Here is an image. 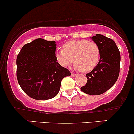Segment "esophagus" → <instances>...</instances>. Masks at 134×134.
I'll list each match as a JSON object with an SVG mask.
<instances>
[{
	"label": "esophagus",
	"mask_w": 134,
	"mask_h": 134,
	"mask_svg": "<svg viewBox=\"0 0 134 134\" xmlns=\"http://www.w3.org/2000/svg\"><path fill=\"white\" fill-rule=\"evenodd\" d=\"M76 76V74H75V73H73V72H71V76L72 77H74Z\"/></svg>",
	"instance_id": "34e87169"
}]
</instances>
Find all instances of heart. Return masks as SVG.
Instances as JSON below:
<instances>
[{
    "instance_id": "1",
    "label": "heart",
    "mask_w": 134,
    "mask_h": 134,
    "mask_svg": "<svg viewBox=\"0 0 134 134\" xmlns=\"http://www.w3.org/2000/svg\"><path fill=\"white\" fill-rule=\"evenodd\" d=\"M63 48L57 50L55 53L59 64L63 67H67L74 60L76 68L84 72L92 71L100 58L98 45L87 40H72L65 43Z\"/></svg>"
}]
</instances>
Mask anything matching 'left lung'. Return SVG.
I'll use <instances>...</instances> for the list:
<instances>
[{"label":"left lung","mask_w":134,"mask_h":134,"mask_svg":"<svg viewBox=\"0 0 134 134\" xmlns=\"http://www.w3.org/2000/svg\"><path fill=\"white\" fill-rule=\"evenodd\" d=\"M99 46L100 58L98 65L86 74L87 83L81 91L89 95H100L107 91L118 80L121 55L115 42L100 34L91 37Z\"/></svg>","instance_id":"8db88e82"}]
</instances>
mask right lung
I'll list each match as a JSON object with an SVG mask.
<instances>
[{
	"label": "right lung",
	"mask_w": 134,
	"mask_h": 134,
	"mask_svg": "<svg viewBox=\"0 0 134 134\" xmlns=\"http://www.w3.org/2000/svg\"><path fill=\"white\" fill-rule=\"evenodd\" d=\"M54 41L37 38L25 44L16 58V78L29 97L47 100L60 91L61 81L71 72L58 63Z\"/></svg>",
	"instance_id": "obj_1"
}]
</instances>
